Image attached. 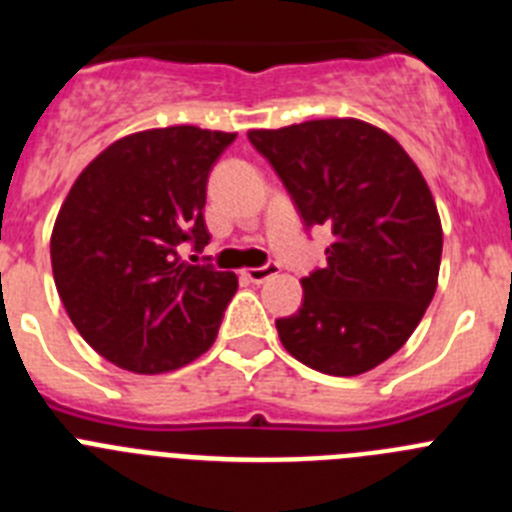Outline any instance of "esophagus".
Instances as JSON below:
<instances>
[{
  "mask_svg": "<svg viewBox=\"0 0 512 512\" xmlns=\"http://www.w3.org/2000/svg\"><path fill=\"white\" fill-rule=\"evenodd\" d=\"M279 271L277 264H266V266H253V269H243V277L253 284H261L266 282L269 277H274Z\"/></svg>",
  "mask_w": 512,
  "mask_h": 512,
  "instance_id": "34e87169",
  "label": "esophagus"
}]
</instances>
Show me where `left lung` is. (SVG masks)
Returning <instances> with one entry per match:
<instances>
[{"label":"left lung","mask_w":512,"mask_h":512,"mask_svg":"<svg viewBox=\"0 0 512 512\" xmlns=\"http://www.w3.org/2000/svg\"><path fill=\"white\" fill-rule=\"evenodd\" d=\"M305 225H328V266L302 279V307L277 320L289 354L356 377L397 354L431 305L443 230L405 148L356 117L248 130Z\"/></svg>","instance_id":"8db88e82"}]
</instances>
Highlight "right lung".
<instances>
[{
  "mask_svg": "<svg viewBox=\"0 0 512 512\" xmlns=\"http://www.w3.org/2000/svg\"><path fill=\"white\" fill-rule=\"evenodd\" d=\"M233 140L194 125L125 135L81 171L58 210V295L81 338L120 369L174 372L215 341L238 277L182 261L179 248L210 241L207 176Z\"/></svg>",
  "mask_w": 512,
  "mask_h": 512,
  "instance_id": "add662e5",
  "label": "right lung"
}]
</instances>
